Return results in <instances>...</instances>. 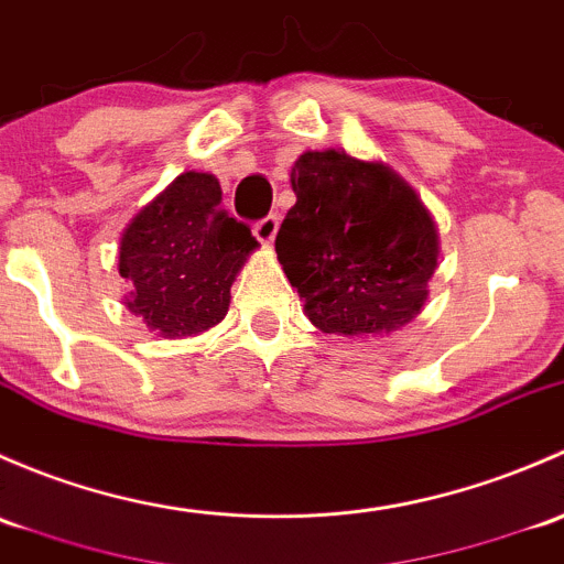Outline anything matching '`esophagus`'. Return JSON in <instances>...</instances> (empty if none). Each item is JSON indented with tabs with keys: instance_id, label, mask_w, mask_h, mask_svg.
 Here are the masks:
<instances>
[{
	"instance_id": "esophagus-1",
	"label": "esophagus",
	"mask_w": 564,
	"mask_h": 564,
	"mask_svg": "<svg viewBox=\"0 0 564 564\" xmlns=\"http://www.w3.org/2000/svg\"><path fill=\"white\" fill-rule=\"evenodd\" d=\"M276 230H280V217H276V214H269V217H263L254 223V236H258L260 243L274 241Z\"/></svg>"
}]
</instances>
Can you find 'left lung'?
Masks as SVG:
<instances>
[{"instance_id": "obj_1", "label": "left lung", "mask_w": 564, "mask_h": 564, "mask_svg": "<svg viewBox=\"0 0 564 564\" xmlns=\"http://www.w3.org/2000/svg\"><path fill=\"white\" fill-rule=\"evenodd\" d=\"M295 206L276 258L323 334L375 336L408 325L437 269V228L415 189L382 162L325 149L290 171Z\"/></svg>"}]
</instances>
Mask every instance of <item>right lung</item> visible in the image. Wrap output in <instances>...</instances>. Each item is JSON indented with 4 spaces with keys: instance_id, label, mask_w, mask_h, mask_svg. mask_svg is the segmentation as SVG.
<instances>
[{
    "instance_id": "right-lung-1",
    "label": "right lung",
    "mask_w": 564,
    "mask_h": 564,
    "mask_svg": "<svg viewBox=\"0 0 564 564\" xmlns=\"http://www.w3.org/2000/svg\"><path fill=\"white\" fill-rule=\"evenodd\" d=\"M254 247L249 225L223 208L217 178L182 173L121 234L124 306L165 339L208 330L228 315L230 284Z\"/></svg>"
}]
</instances>
